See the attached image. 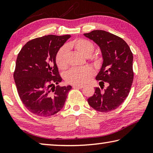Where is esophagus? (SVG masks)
I'll list each match as a JSON object with an SVG mask.
<instances>
[{"instance_id":"1","label":"esophagus","mask_w":153,"mask_h":153,"mask_svg":"<svg viewBox=\"0 0 153 153\" xmlns=\"http://www.w3.org/2000/svg\"><path fill=\"white\" fill-rule=\"evenodd\" d=\"M74 88H77V89H82L84 88V86H81V85H73Z\"/></svg>"}]
</instances>
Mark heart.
Segmentation results:
<instances>
[{
    "label": "heart",
    "instance_id": "obj_1",
    "mask_svg": "<svg viewBox=\"0 0 153 153\" xmlns=\"http://www.w3.org/2000/svg\"><path fill=\"white\" fill-rule=\"evenodd\" d=\"M67 48H73L85 57H90L94 53V46L92 42L84 38L74 40L67 45ZM67 48L62 47L56 53L55 62L59 69H65L67 67ZM93 59L97 60L94 56ZM94 75V71L90 67L73 68L67 72L65 79L69 84L84 85L88 82Z\"/></svg>",
    "mask_w": 153,
    "mask_h": 153
}]
</instances>
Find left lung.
I'll return each instance as SVG.
<instances>
[{"instance_id":"8db88e82","label":"left lung","mask_w":153,"mask_h":153,"mask_svg":"<svg viewBox=\"0 0 153 153\" xmlns=\"http://www.w3.org/2000/svg\"><path fill=\"white\" fill-rule=\"evenodd\" d=\"M101 50L103 63L96 79L103 89L96 88L94 94L88 99L89 105L99 112L115 110L128 97L134 79L133 54L125 40L104 30L84 33Z\"/></svg>"}]
</instances>
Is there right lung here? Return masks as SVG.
Here are the masks:
<instances>
[{
    "instance_id": "obj_1",
    "label": "right lung",
    "mask_w": 153,
    "mask_h": 153,
    "mask_svg": "<svg viewBox=\"0 0 153 153\" xmlns=\"http://www.w3.org/2000/svg\"><path fill=\"white\" fill-rule=\"evenodd\" d=\"M70 35H48L25 44L17 55L13 74L18 94L25 108L40 117H50L63 107L71 86L62 81L55 62L58 51Z\"/></svg>"
}]
</instances>
